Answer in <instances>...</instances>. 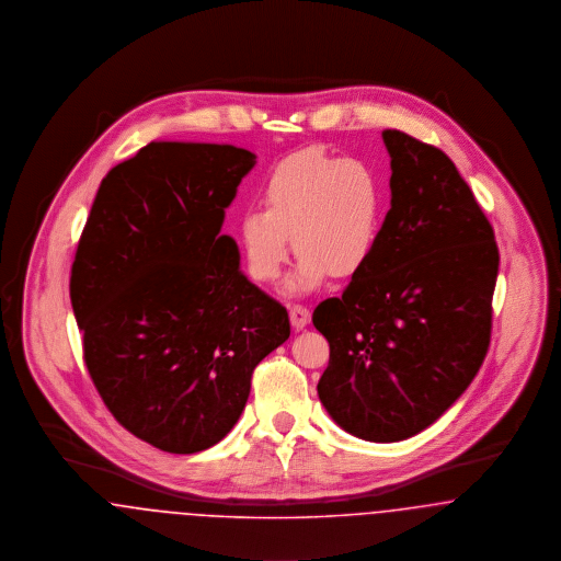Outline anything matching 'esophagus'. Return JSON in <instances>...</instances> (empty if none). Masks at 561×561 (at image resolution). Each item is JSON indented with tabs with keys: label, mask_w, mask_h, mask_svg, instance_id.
<instances>
[{
	"label": "esophagus",
	"mask_w": 561,
	"mask_h": 561,
	"mask_svg": "<svg viewBox=\"0 0 561 561\" xmlns=\"http://www.w3.org/2000/svg\"><path fill=\"white\" fill-rule=\"evenodd\" d=\"M289 319H291V324H294V329H304L306 324L310 323V310L306 308V306H299V304H295L289 308Z\"/></svg>",
	"instance_id": "34e87169"
}]
</instances>
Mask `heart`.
I'll list each match as a JSON object with an SVG mask.
<instances>
[{"mask_svg": "<svg viewBox=\"0 0 561 561\" xmlns=\"http://www.w3.org/2000/svg\"><path fill=\"white\" fill-rule=\"evenodd\" d=\"M262 198L264 208H249L238 221L253 280L278 278L289 237L299 253L287 280L291 294L321 287L329 274L353 278L369 266L383 221L382 178L369 162L319 148L295 151L270 171Z\"/></svg>", "mask_w": 561, "mask_h": 561, "instance_id": "1", "label": "heart"}]
</instances>
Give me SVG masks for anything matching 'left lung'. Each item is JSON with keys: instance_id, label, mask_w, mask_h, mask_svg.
<instances>
[{"instance_id": "8db88e82", "label": "left lung", "mask_w": 561, "mask_h": 561, "mask_svg": "<svg viewBox=\"0 0 561 561\" xmlns=\"http://www.w3.org/2000/svg\"><path fill=\"white\" fill-rule=\"evenodd\" d=\"M390 210L378 249L312 323L329 342L319 399L365 442H403L469 388L490 346L494 230L442 149L383 130Z\"/></svg>"}]
</instances>
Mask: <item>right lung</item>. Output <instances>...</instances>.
<instances>
[{
    "label": "right lung",
    "instance_id": "obj_1",
    "mask_svg": "<svg viewBox=\"0 0 561 561\" xmlns=\"http://www.w3.org/2000/svg\"><path fill=\"white\" fill-rule=\"evenodd\" d=\"M249 149L151 141L101 181L69 295L103 403L171 454L221 442L260 360L291 333L287 310L240 272L219 234Z\"/></svg>",
    "mask_w": 561,
    "mask_h": 561
}]
</instances>
